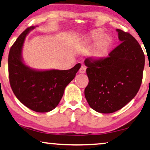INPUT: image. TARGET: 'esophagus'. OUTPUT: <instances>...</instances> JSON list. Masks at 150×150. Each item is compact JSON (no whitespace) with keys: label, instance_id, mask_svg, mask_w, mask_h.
<instances>
[{"label":"esophagus","instance_id":"1","mask_svg":"<svg viewBox=\"0 0 150 150\" xmlns=\"http://www.w3.org/2000/svg\"><path fill=\"white\" fill-rule=\"evenodd\" d=\"M86 67L85 66V65H81V68H80V69H79V72L80 73H83V74H84V73H85L86 72Z\"/></svg>","mask_w":150,"mask_h":150}]
</instances>
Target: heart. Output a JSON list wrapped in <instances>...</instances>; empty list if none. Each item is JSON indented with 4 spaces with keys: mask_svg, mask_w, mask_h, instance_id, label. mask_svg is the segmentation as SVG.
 I'll list each match as a JSON object with an SVG mask.
<instances>
[{
    "mask_svg": "<svg viewBox=\"0 0 150 150\" xmlns=\"http://www.w3.org/2000/svg\"><path fill=\"white\" fill-rule=\"evenodd\" d=\"M103 34L101 32H95L92 34L91 38L92 40L94 41H97L102 38ZM110 45V42L107 38H104L100 39L96 44V52L97 53L98 55H102L105 53L107 51L108 47Z\"/></svg>",
    "mask_w": 150,
    "mask_h": 150,
    "instance_id": "b5f03b06",
    "label": "heart"
}]
</instances>
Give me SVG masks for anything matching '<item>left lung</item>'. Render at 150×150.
I'll return each mask as SVG.
<instances>
[{
	"instance_id": "8db88e82",
	"label": "left lung",
	"mask_w": 150,
	"mask_h": 150,
	"mask_svg": "<svg viewBox=\"0 0 150 150\" xmlns=\"http://www.w3.org/2000/svg\"><path fill=\"white\" fill-rule=\"evenodd\" d=\"M120 44L107 57L85 60L89 83L85 96L91 108L112 113L130 102L140 89L145 55L135 38L117 29Z\"/></svg>"
}]
</instances>
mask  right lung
<instances>
[{
	"label": "right lung",
	"instance_id": "obj_1",
	"mask_svg": "<svg viewBox=\"0 0 150 150\" xmlns=\"http://www.w3.org/2000/svg\"><path fill=\"white\" fill-rule=\"evenodd\" d=\"M35 28L24 30L9 50L8 57L9 79L11 89L20 102L38 112L50 111L57 107L66 86L74 79L81 67L78 63L67 70L38 71L22 61V46L27 34Z\"/></svg>",
	"mask_w": 150,
	"mask_h": 150
}]
</instances>
